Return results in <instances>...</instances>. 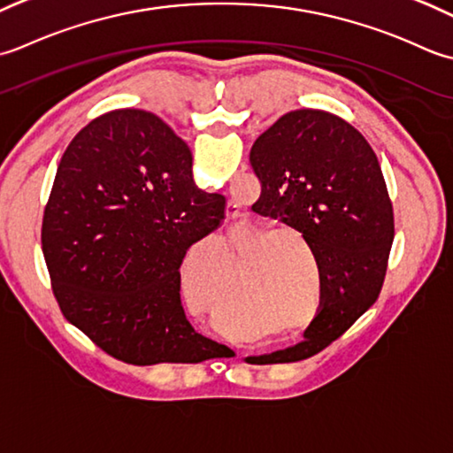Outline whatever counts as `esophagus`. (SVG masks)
I'll return each mask as SVG.
<instances>
[{"label": "esophagus", "mask_w": 453, "mask_h": 453, "mask_svg": "<svg viewBox=\"0 0 453 453\" xmlns=\"http://www.w3.org/2000/svg\"><path fill=\"white\" fill-rule=\"evenodd\" d=\"M236 209H238L236 203H234V201H228V205H226V213L234 215V213H236Z\"/></svg>", "instance_id": "34e87169"}]
</instances>
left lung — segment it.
Wrapping results in <instances>:
<instances>
[{
    "mask_svg": "<svg viewBox=\"0 0 453 453\" xmlns=\"http://www.w3.org/2000/svg\"><path fill=\"white\" fill-rule=\"evenodd\" d=\"M257 213L297 228L319 265L320 304L295 346L260 356L301 362L340 338L383 288L395 236L393 205L377 156L338 115L297 109L256 138Z\"/></svg>",
    "mask_w": 453,
    "mask_h": 453,
    "instance_id": "obj_1",
    "label": "left lung"
}]
</instances>
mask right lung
I'll use <instances>...</instances> for the list:
<instances>
[{"mask_svg": "<svg viewBox=\"0 0 453 453\" xmlns=\"http://www.w3.org/2000/svg\"><path fill=\"white\" fill-rule=\"evenodd\" d=\"M223 219L225 197L196 186L189 146L160 117L117 109L94 119L64 152L42 219L62 315L133 365L226 357L180 299L183 257Z\"/></svg>", "mask_w": 453, "mask_h": 453, "instance_id": "1", "label": "right lung"}]
</instances>
